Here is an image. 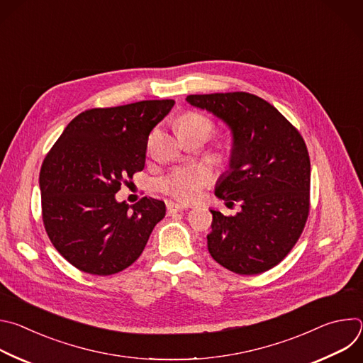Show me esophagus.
<instances>
[{
  "instance_id": "1",
  "label": "esophagus",
  "mask_w": 363,
  "mask_h": 363,
  "mask_svg": "<svg viewBox=\"0 0 363 363\" xmlns=\"http://www.w3.org/2000/svg\"><path fill=\"white\" fill-rule=\"evenodd\" d=\"M188 208L186 205L182 203H177V202H168V214H177V213H182Z\"/></svg>"
}]
</instances>
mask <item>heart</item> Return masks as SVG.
Returning <instances> with one entry per match:
<instances>
[{
	"label": "heart",
	"instance_id": "1",
	"mask_svg": "<svg viewBox=\"0 0 363 363\" xmlns=\"http://www.w3.org/2000/svg\"><path fill=\"white\" fill-rule=\"evenodd\" d=\"M206 129L211 130L213 125L211 122L196 113H188L184 116L179 122L178 129ZM213 181V172L208 167L203 165H189L182 167L175 171H172L169 175H167L161 182L160 186L164 192L172 195L174 198L189 202L195 201L201 196L202 189L210 185Z\"/></svg>",
	"mask_w": 363,
	"mask_h": 363
}]
</instances>
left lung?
I'll return each mask as SVG.
<instances>
[{
	"label": "left lung",
	"instance_id": "left-lung-1",
	"mask_svg": "<svg viewBox=\"0 0 363 363\" xmlns=\"http://www.w3.org/2000/svg\"><path fill=\"white\" fill-rule=\"evenodd\" d=\"M191 106L213 113L231 130L228 169L216 195L241 211L213 214L208 251L227 270L251 276L277 266L297 242L310 198V160L296 128L262 97L245 93L189 94Z\"/></svg>",
	"mask_w": 363,
	"mask_h": 363
}]
</instances>
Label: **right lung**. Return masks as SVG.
Masks as SVG:
<instances>
[{"label": "right lung", "instance_id": "1", "mask_svg": "<svg viewBox=\"0 0 363 363\" xmlns=\"http://www.w3.org/2000/svg\"><path fill=\"white\" fill-rule=\"evenodd\" d=\"M174 100H142L77 115L47 153L40 171L43 223L50 241L76 269L111 276L133 264L165 202L116 199L128 178L145 167L150 130Z\"/></svg>", "mask_w": 363, "mask_h": 363}]
</instances>
